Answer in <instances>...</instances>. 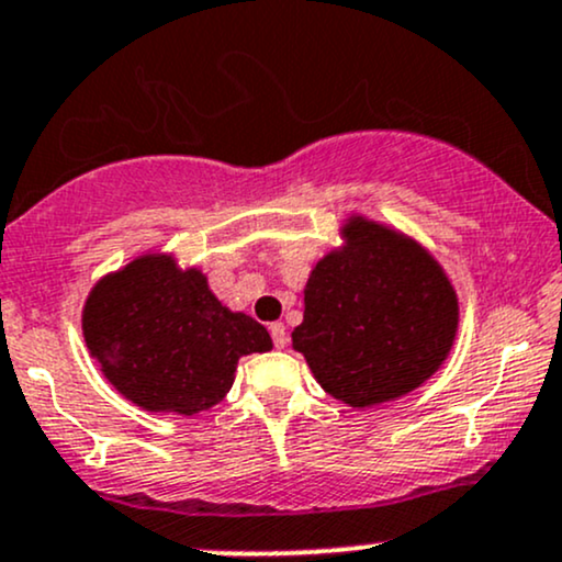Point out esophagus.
I'll list each match as a JSON object with an SVG mask.
<instances>
[{
  "label": "esophagus",
  "mask_w": 562,
  "mask_h": 562,
  "mask_svg": "<svg viewBox=\"0 0 562 562\" xmlns=\"http://www.w3.org/2000/svg\"><path fill=\"white\" fill-rule=\"evenodd\" d=\"M270 337H273L276 348H286V342H289L286 326H283V324H270Z\"/></svg>",
  "instance_id": "1"
}]
</instances>
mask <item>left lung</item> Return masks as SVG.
Returning a JSON list of instances; mask_svg holds the SVG:
<instances>
[{
    "instance_id": "left-lung-1",
    "label": "left lung",
    "mask_w": 562,
    "mask_h": 562,
    "mask_svg": "<svg viewBox=\"0 0 562 562\" xmlns=\"http://www.w3.org/2000/svg\"><path fill=\"white\" fill-rule=\"evenodd\" d=\"M345 236L348 247L307 279L292 345L326 393L366 408L430 380L457 337L459 305L440 265L412 238L363 217Z\"/></svg>"
}]
</instances>
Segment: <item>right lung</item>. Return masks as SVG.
Masks as SVG:
<instances>
[{"label": "right lung", "instance_id": "obj_1", "mask_svg": "<svg viewBox=\"0 0 562 562\" xmlns=\"http://www.w3.org/2000/svg\"><path fill=\"white\" fill-rule=\"evenodd\" d=\"M85 342L124 398L182 417L225 398L238 358L273 348L262 324L231 313L196 268L145 255L105 276L85 305Z\"/></svg>", "mask_w": 562, "mask_h": 562}]
</instances>
